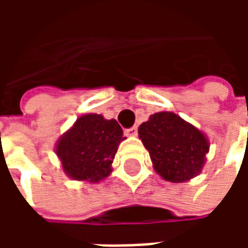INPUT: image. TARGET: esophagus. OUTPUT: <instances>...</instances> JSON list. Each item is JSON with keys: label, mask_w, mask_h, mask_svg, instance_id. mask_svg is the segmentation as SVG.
Returning <instances> with one entry per match:
<instances>
[{"label": "esophagus", "mask_w": 248, "mask_h": 248, "mask_svg": "<svg viewBox=\"0 0 248 248\" xmlns=\"http://www.w3.org/2000/svg\"><path fill=\"white\" fill-rule=\"evenodd\" d=\"M124 134L134 137V135L138 134V127H137V126H133V127H130V129H126L124 130Z\"/></svg>", "instance_id": "esophagus-1"}]
</instances>
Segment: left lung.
<instances>
[{"mask_svg": "<svg viewBox=\"0 0 248 248\" xmlns=\"http://www.w3.org/2000/svg\"><path fill=\"white\" fill-rule=\"evenodd\" d=\"M138 133L156 172L166 181L185 182L201 171L208 151L207 140L177 114H153Z\"/></svg>", "mask_w": 248, "mask_h": 248, "instance_id": "8db88e82", "label": "left lung"}]
</instances>
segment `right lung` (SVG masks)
I'll return each mask as SVG.
<instances>
[{
	"mask_svg": "<svg viewBox=\"0 0 248 248\" xmlns=\"http://www.w3.org/2000/svg\"><path fill=\"white\" fill-rule=\"evenodd\" d=\"M115 119L87 114L76 121L57 145V155L66 174L76 181L97 182L111 171L118 145L124 138Z\"/></svg>",
	"mask_w": 248,
	"mask_h": 248,
	"instance_id": "1",
	"label": "right lung"
}]
</instances>
